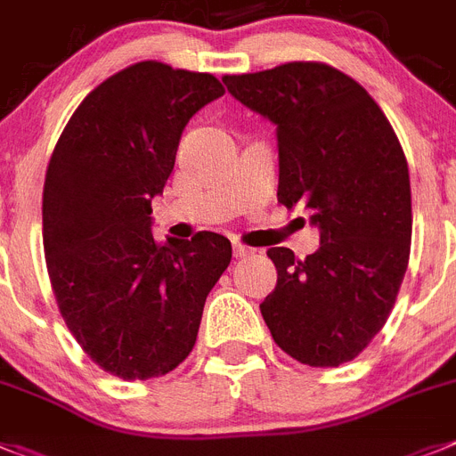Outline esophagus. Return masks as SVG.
I'll return each instance as SVG.
<instances>
[{"mask_svg":"<svg viewBox=\"0 0 456 456\" xmlns=\"http://www.w3.org/2000/svg\"><path fill=\"white\" fill-rule=\"evenodd\" d=\"M232 254H235V258H247V256L254 254V248L242 242H232Z\"/></svg>","mask_w":456,"mask_h":456,"instance_id":"1","label":"esophagus"}]
</instances>
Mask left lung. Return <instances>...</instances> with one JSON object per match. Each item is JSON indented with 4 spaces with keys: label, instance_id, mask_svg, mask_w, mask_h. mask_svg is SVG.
I'll return each mask as SVG.
<instances>
[{
    "label": "left lung",
    "instance_id": "left-lung-1",
    "mask_svg": "<svg viewBox=\"0 0 456 456\" xmlns=\"http://www.w3.org/2000/svg\"><path fill=\"white\" fill-rule=\"evenodd\" d=\"M224 83L276 124V198L309 209L321 231V247L305 260L286 247L267 251L276 286L260 314L283 353L339 367L383 330L406 274L413 209L402 142L367 89L322 61Z\"/></svg>",
    "mask_w": 456,
    "mask_h": 456
}]
</instances>
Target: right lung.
I'll return each mask as SVG.
<instances>
[{
	"label": "right lung",
	"mask_w": 456,
	"mask_h": 456,
	"mask_svg": "<svg viewBox=\"0 0 456 456\" xmlns=\"http://www.w3.org/2000/svg\"><path fill=\"white\" fill-rule=\"evenodd\" d=\"M224 92L212 73L138 61L85 96L50 157L43 251L54 299L89 360L117 379L180 367L231 265L219 232L159 244L150 228L186 122Z\"/></svg>",
	"instance_id": "obj_1"
}]
</instances>
